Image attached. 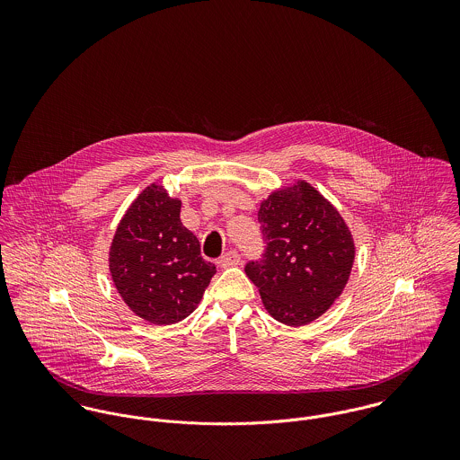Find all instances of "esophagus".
Wrapping results in <instances>:
<instances>
[{
  "mask_svg": "<svg viewBox=\"0 0 460 460\" xmlns=\"http://www.w3.org/2000/svg\"><path fill=\"white\" fill-rule=\"evenodd\" d=\"M239 262H241L239 253H237V252H228V253H225V255L221 257L219 265H221L223 269H226V267H235V265H239Z\"/></svg>",
  "mask_w": 460,
  "mask_h": 460,
  "instance_id": "34e87169",
  "label": "esophagus"
}]
</instances>
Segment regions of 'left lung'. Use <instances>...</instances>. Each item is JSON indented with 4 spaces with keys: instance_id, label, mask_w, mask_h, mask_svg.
Masks as SVG:
<instances>
[{
    "instance_id": "8db88e82",
    "label": "left lung",
    "mask_w": 460,
    "mask_h": 460,
    "mask_svg": "<svg viewBox=\"0 0 460 460\" xmlns=\"http://www.w3.org/2000/svg\"><path fill=\"white\" fill-rule=\"evenodd\" d=\"M267 250L246 265L267 314L299 328L324 315L343 292L356 243L340 210L310 182L270 191L259 208Z\"/></svg>"
}]
</instances>
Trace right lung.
Instances as JSON below:
<instances>
[{
  "instance_id": "right-lung-1",
  "label": "right lung",
  "mask_w": 460,
  "mask_h": 460,
  "mask_svg": "<svg viewBox=\"0 0 460 460\" xmlns=\"http://www.w3.org/2000/svg\"><path fill=\"white\" fill-rule=\"evenodd\" d=\"M181 205L152 182L122 216L108 253L117 292L134 315L154 326L190 317L216 272L201 259L197 235L182 225Z\"/></svg>"
}]
</instances>
